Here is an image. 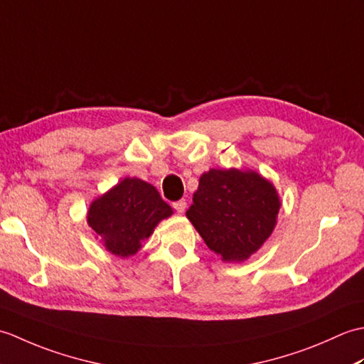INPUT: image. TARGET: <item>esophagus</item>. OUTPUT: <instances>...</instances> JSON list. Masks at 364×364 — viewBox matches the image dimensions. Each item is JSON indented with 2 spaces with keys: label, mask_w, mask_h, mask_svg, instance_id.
Returning a JSON list of instances; mask_svg holds the SVG:
<instances>
[{
  "label": "esophagus",
  "mask_w": 364,
  "mask_h": 364,
  "mask_svg": "<svg viewBox=\"0 0 364 364\" xmlns=\"http://www.w3.org/2000/svg\"><path fill=\"white\" fill-rule=\"evenodd\" d=\"M173 210L178 213V214H183L184 211H186V200L181 198V200H176V202L172 203Z\"/></svg>",
  "instance_id": "1"
}]
</instances>
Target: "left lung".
Returning <instances> with one entry per match:
<instances>
[{
  "label": "left lung",
  "mask_w": 364,
  "mask_h": 364,
  "mask_svg": "<svg viewBox=\"0 0 364 364\" xmlns=\"http://www.w3.org/2000/svg\"><path fill=\"white\" fill-rule=\"evenodd\" d=\"M188 219L223 261H242L274 231L280 202L258 173L211 168L200 176Z\"/></svg>",
  "instance_id": "8db88e82"
}]
</instances>
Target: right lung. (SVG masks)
<instances>
[{"label": "right lung", "instance_id": "add662e5", "mask_svg": "<svg viewBox=\"0 0 364 364\" xmlns=\"http://www.w3.org/2000/svg\"><path fill=\"white\" fill-rule=\"evenodd\" d=\"M172 214L159 192L139 178H125L90 205L87 222L106 249L117 257H129L141 241L153 233L161 219Z\"/></svg>", "mask_w": 364, "mask_h": 364}]
</instances>
